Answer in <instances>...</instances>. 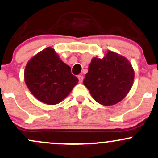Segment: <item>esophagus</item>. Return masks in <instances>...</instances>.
Returning a JSON list of instances; mask_svg holds the SVG:
<instances>
[{
    "mask_svg": "<svg viewBox=\"0 0 158 158\" xmlns=\"http://www.w3.org/2000/svg\"><path fill=\"white\" fill-rule=\"evenodd\" d=\"M78 79H79V82H82V81H83V79H84V78H83V76L79 75V76H78Z\"/></svg>",
    "mask_w": 158,
    "mask_h": 158,
    "instance_id": "obj_1",
    "label": "esophagus"
}]
</instances>
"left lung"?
I'll return each mask as SVG.
<instances>
[{
  "mask_svg": "<svg viewBox=\"0 0 158 158\" xmlns=\"http://www.w3.org/2000/svg\"><path fill=\"white\" fill-rule=\"evenodd\" d=\"M133 79L134 70L127 58L109 51L102 59L93 58L83 83L97 102L111 106L125 98Z\"/></svg>",
  "mask_w": 158,
  "mask_h": 158,
  "instance_id": "left-lung-1",
  "label": "left lung"
}]
</instances>
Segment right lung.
Wrapping results in <instances>:
<instances>
[{
	"instance_id": "right-lung-1",
	"label": "right lung",
	"mask_w": 158,
	"mask_h": 158,
	"mask_svg": "<svg viewBox=\"0 0 158 158\" xmlns=\"http://www.w3.org/2000/svg\"><path fill=\"white\" fill-rule=\"evenodd\" d=\"M27 88L40 101L48 105L59 103L79 82L53 48L43 49L27 62L25 70Z\"/></svg>"
}]
</instances>
